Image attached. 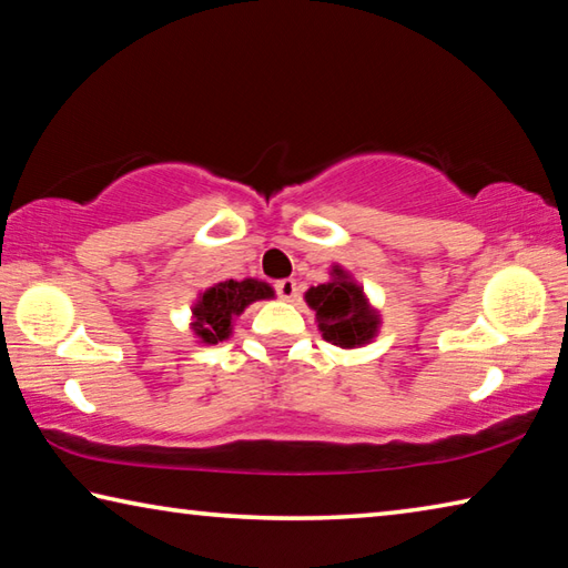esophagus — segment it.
Listing matches in <instances>:
<instances>
[{
    "instance_id": "1",
    "label": "esophagus",
    "mask_w": 568,
    "mask_h": 568,
    "mask_svg": "<svg viewBox=\"0 0 568 568\" xmlns=\"http://www.w3.org/2000/svg\"><path fill=\"white\" fill-rule=\"evenodd\" d=\"M275 291L283 297V301H293V297L297 295V283L291 281V277H285V281L275 283Z\"/></svg>"
}]
</instances>
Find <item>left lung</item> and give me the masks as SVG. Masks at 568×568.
Masks as SVG:
<instances>
[{
    "mask_svg": "<svg viewBox=\"0 0 568 568\" xmlns=\"http://www.w3.org/2000/svg\"><path fill=\"white\" fill-rule=\"evenodd\" d=\"M333 281L305 293L307 305L315 311V321L325 341L341 348H355L376 338L378 313L365 301L363 287L343 267H333Z\"/></svg>",
    "mask_w": 568,
    "mask_h": 568,
    "instance_id": "1",
    "label": "left lung"
}]
</instances>
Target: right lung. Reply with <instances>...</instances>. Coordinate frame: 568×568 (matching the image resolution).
<instances>
[{"instance_id": "right-lung-1", "label": "right lung", "mask_w": 568, "mask_h": 568, "mask_svg": "<svg viewBox=\"0 0 568 568\" xmlns=\"http://www.w3.org/2000/svg\"><path fill=\"white\" fill-rule=\"evenodd\" d=\"M273 297V287L253 277L245 281H225L200 295V301L192 307V331L203 343L225 341L233 333V318L245 311L250 303Z\"/></svg>"}]
</instances>
